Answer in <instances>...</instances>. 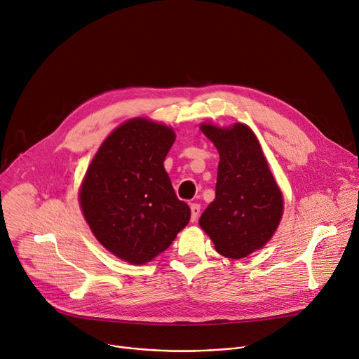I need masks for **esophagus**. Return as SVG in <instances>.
<instances>
[{
  "mask_svg": "<svg viewBox=\"0 0 359 359\" xmlns=\"http://www.w3.org/2000/svg\"><path fill=\"white\" fill-rule=\"evenodd\" d=\"M200 211H201V207L198 204H191V222L192 223L197 222V219H198Z\"/></svg>",
  "mask_w": 359,
  "mask_h": 359,
  "instance_id": "obj_1",
  "label": "esophagus"
}]
</instances>
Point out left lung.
<instances>
[{
	"label": "left lung",
	"instance_id": "left-lung-1",
	"mask_svg": "<svg viewBox=\"0 0 359 359\" xmlns=\"http://www.w3.org/2000/svg\"><path fill=\"white\" fill-rule=\"evenodd\" d=\"M215 145L219 163L215 200L200 218L215 250L229 259L252 255L278 229L283 198L253 130L243 123L231 128L201 125Z\"/></svg>",
	"mask_w": 359,
	"mask_h": 359
}]
</instances>
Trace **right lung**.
<instances>
[{"label":"right lung","instance_id":"add662e5","mask_svg":"<svg viewBox=\"0 0 359 359\" xmlns=\"http://www.w3.org/2000/svg\"><path fill=\"white\" fill-rule=\"evenodd\" d=\"M175 141L171 128L142 118L110 133L88 168L80 205L95 237L132 264L167 250L188 224L163 161Z\"/></svg>","mask_w":359,"mask_h":359}]
</instances>
